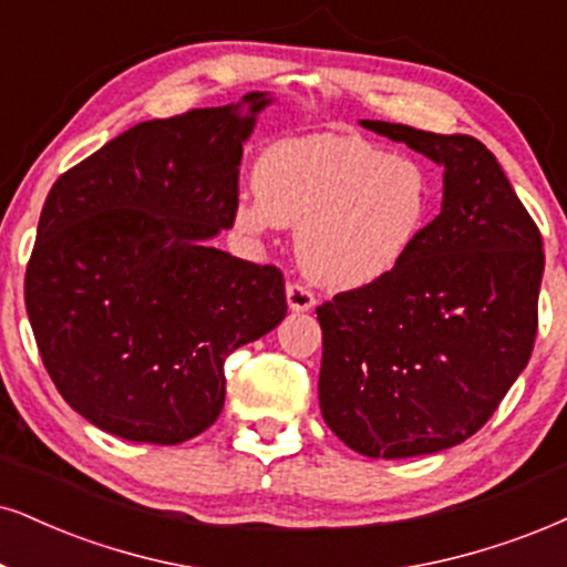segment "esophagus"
Here are the masks:
<instances>
[{
	"label": "esophagus",
	"mask_w": 567,
	"mask_h": 567,
	"mask_svg": "<svg viewBox=\"0 0 567 567\" xmlns=\"http://www.w3.org/2000/svg\"><path fill=\"white\" fill-rule=\"evenodd\" d=\"M286 302L295 312H307L316 307V295L305 284H289L286 286Z\"/></svg>",
	"instance_id": "esophagus-1"
}]
</instances>
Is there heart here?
<instances>
[{
	"instance_id": "heart-1",
	"label": "heart",
	"mask_w": 567,
	"mask_h": 567,
	"mask_svg": "<svg viewBox=\"0 0 567 567\" xmlns=\"http://www.w3.org/2000/svg\"><path fill=\"white\" fill-rule=\"evenodd\" d=\"M436 178L417 157L360 136L281 138L257 159L239 226H297V260L328 289H365L408 260L429 228Z\"/></svg>"
}]
</instances>
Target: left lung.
I'll list each match as a JSON object with an SVG mask.
<instances>
[{"instance_id": "left-lung-1", "label": "left lung", "mask_w": 567, "mask_h": 567, "mask_svg": "<svg viewBox=\"0 0 567 567\" xmlns=\"http://www.w3.org/2000/svg\"><path fill=\"white\" fill-rule=\"evenodd\" d=\"M444 167L442 213L383 281L318 307L320 412L365 457H415L473 436L528 365L542 234L478 138L362 121Z\"/></svg>"}]
</instances>
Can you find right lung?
Instances as JSON below:
<instances>
[{"label": "right lung", "instance_id": "1", "mask_svg": "<svg viewBox=\"0 0 567 567\" xmlns=\"http://www.w3.org/2000/svg\"><path fill=\"white\" fill-rule=\"evenodd\" d=\"M265 104L249 91L138 123L54 181L25 310L49 379L96 429L146 444L199 436L226 402L228 354L284 320L281 270L209 244L236 220Z\"/></svg>", "mask_w": 567, "mask_h": 567}]
</instances>
